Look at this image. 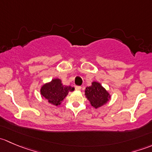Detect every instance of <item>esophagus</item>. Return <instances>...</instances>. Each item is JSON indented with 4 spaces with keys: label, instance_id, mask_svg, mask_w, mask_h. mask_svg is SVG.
<instances>
[{
    "label": "esophagus",
    "instance_id": "1",
    "mask_svg": "<svg viewBox=\"0 0 152 152\" xmlns=\"http://www.w3.org/2000/svg\"><path fill=\"white\" fill-rule=\"evenodd\" d=\"M75 89H76V90H80L81 89H82V87H81V86H76V87H75Z\"/></svg>",
    "mask_w": 152,
    "mask_h": 152
}]
</instances>
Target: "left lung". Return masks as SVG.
I'll use <instances>...</instances> for the list:
<instances>
[{
    "instance_id": "obj_1",
    "label": "left lung",
    "mask_w": 152,
    "mask_h": 152,
    "mask_svg": "<svg viewBox=\"0 0 152 152\" xmlns=\"http://www.w3.org/2000/svg\"><path fill=\"white\" fill-rule=\"evenodd\" d=\"M85 96L95 108L105 104L109 101L110 94L99 82H94L90 87H86Z\"/></svg>"
}]
</instances>
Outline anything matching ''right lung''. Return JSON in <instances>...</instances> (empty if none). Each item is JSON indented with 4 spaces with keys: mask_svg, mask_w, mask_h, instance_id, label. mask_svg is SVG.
Instances as JSON below:
<instances>
[{
    "mask_svg": "<svg viewBox=\"0 0 152 152\" xmlns=\"http://www.w3.org/2000/svg\"><path fill=\"white\" fill-rule=\"evenodd\" d=\"M74 90L70 86H66L62 84L60 79H53L49 83L45 84L41 88V95L46 99L49 103L55 106L60 104V102L68 94V92Z\"/></svg>",
    "mask_w": 152,
    "mask_h": 152,
    "instance_id": "1",
    "label": "right lung"
}]
</instances>
